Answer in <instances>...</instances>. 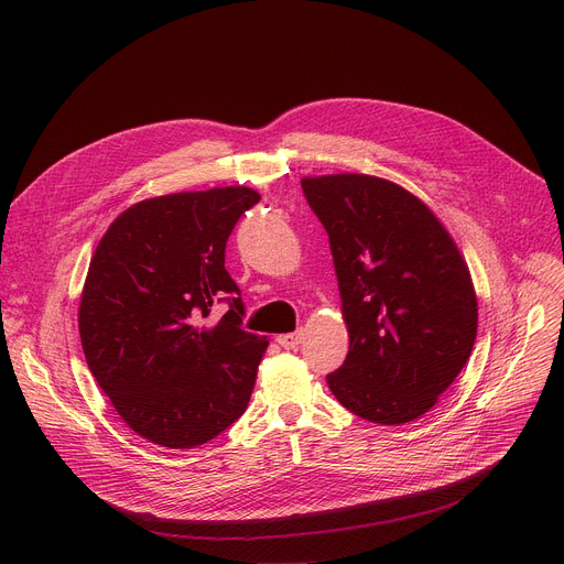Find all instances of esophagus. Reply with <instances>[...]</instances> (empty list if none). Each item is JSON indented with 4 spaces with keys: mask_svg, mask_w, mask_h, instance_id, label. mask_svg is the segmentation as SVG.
<instances>
[{
    "mask_svg": "<svg viewBox=\"0 0 564 564\" xmlns=\"http://www.w3.org/2000/svg\"><path fill=\"white\" fill-rule=\"evenodd\" d=\"M285 350H294V348H299L301 346V341H303V333L299 330V333H288V335H279V339H276Z\"/></svg>",
    "mask_w": 564,
    "mask_h": 564,
    "instance_id": "1",
    "label": "esophagus"
}]
</instances>
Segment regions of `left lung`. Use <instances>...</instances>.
Instances as JSON below:
<instances>
[{"label":"left lung","instance_id":"obj_1","mask_svg":"<svg viewBox=\"0 0 564 564\" xmlns=\"http://www.w3.org/2000/svg\"><path fill=\"white\" fill-rule=\"evenodd\" d=\"M330 236L348 357L328 375L339 404L399 426L429 413L470 357L477 296L468 265L435 212L368 174L303 176Z\"/></svg>","mask_w":564,"mask_h":564}]
</instances>
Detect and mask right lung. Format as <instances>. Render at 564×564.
<instances>
[{"label": "right lung", "instance_id": "obj_1", "mask_svg": "<svg viewBox=\"0 0 564 564\" xmlns=\"http://www.w3.org/2000/svg\"><path fill=\"white\" fill-rule=\"evenodd\" d=\"M261 194L229 185L127 207L91 257L77 328L124 424L165 448L207 444L246 413L268 339L240 328L225 243ZM234 293L218 321L210 305Z\"/></svg>", "mask_w": 564, "mask_h": 564}]
</instances>
